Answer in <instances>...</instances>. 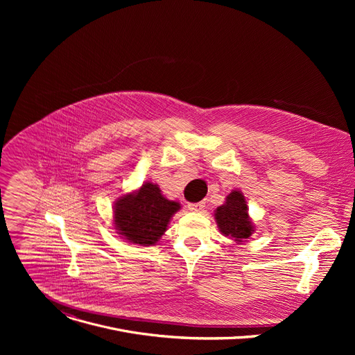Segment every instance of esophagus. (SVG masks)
Returning a JSON list of instances; mask_svg holds the SVG:
<instances>
[{
    "label": "esophagus",
    "mask_w": 355,
    "mask_h": 355,
    "mask_svg": "<svg viewBox=\"0 0 355 355\" xmlns=\"http://www.w3.org/2000/svg\"><path fill=\"white\" fill-rule=\"evenodd\" d=\"M205 208V202H195V204H188V209L192 212H199Z\"/></svg>",
    "instance_id": "obj_1"
}]
</instances>
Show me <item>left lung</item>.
Wrapping results in <instances>:
<instances>
[{
	"label": "left lung",
	"mask_w": 355,
	"mask_h": 355,
	"mask_svg": "<svg viewBox=\"0 0 355 355\" xmlns=\"http://www.w3.org/2000/svg\"><path fill=\"white\" fill-rule=\"evenodd\" d=\"M215 219L222 234L236 243L245 241L254 232L245 199L240 191H232L226 196L225 204L215 211Z\"/></svg>",
	"instance_id": "1"
}]
</instances>
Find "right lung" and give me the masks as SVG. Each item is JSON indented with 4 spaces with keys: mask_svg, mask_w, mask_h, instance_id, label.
<instances>
[{
    "mask_svg": "<svg viewBox=\"0 0 355 355\" xmlns=\"http://www.w3.org/2000/svg\"><path fill=\"white\" fill-rule=\"evenodd\" d=\"M180 208L178 202L167 199L156 184L146 182L136 192L118 198L114 208L115 229L130 243L155 244Z\"/></svg>",
    "mask_w": 355,
    "mask_h": 355,
    "instance_id": "right-lung-1",
    "label": "right lung"
}]
</instances>
